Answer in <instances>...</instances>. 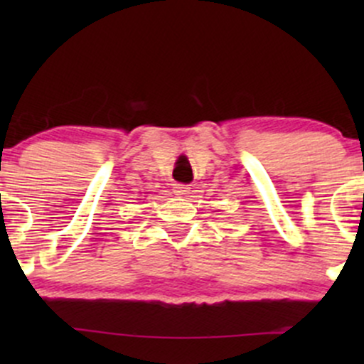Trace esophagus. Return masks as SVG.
<instances>
[{"instance_id": "1", "label": "esophagus", "mask_w": 364, "mask_h": 364, "mask_svg": "<svg viewBox=\"0 0 364 364\" xmlns=\"http://www.w3.org/2000/svg\"><path fill=\"white\" fill-rule=\"evenodd\" d=\"M174 191H176L178 195L186 196L188 191H190V188H188V185H181V183H176V185H174Z\"/></svg>"}]
</instances>
